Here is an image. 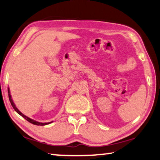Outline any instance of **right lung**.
Masks as SVG:
<instances>
[{"label": "right lung", "mask_w": 160, "mask_h": 160, "mask_svg": "<svg viewBox=\"0 0 160 160\" xmlns=\"http://www.w3.org/2000/svg\"><path fill=\"white\" fill-rule=\"evenodd\" d=\"M8 92L9 100H10V102H11V105H12V107L13 108V109H14L16 112H18V114H19L20 115H22V116L23 118H24L26 119V120H27V121H29V122H31V123L34 124V125H37V126H45V125L49 124V123H50V122H44V123H43V122H37V121H35V120H32V119H30L29 118L27 117L26 115H24V114H22V113L20 111L18 110V109L17 108V107H16L15 104L13 103V100H12V99H11V94H10V91H9V89H8Z\"/></svg>", "instance_id": "add662e5"}]
</instances>
